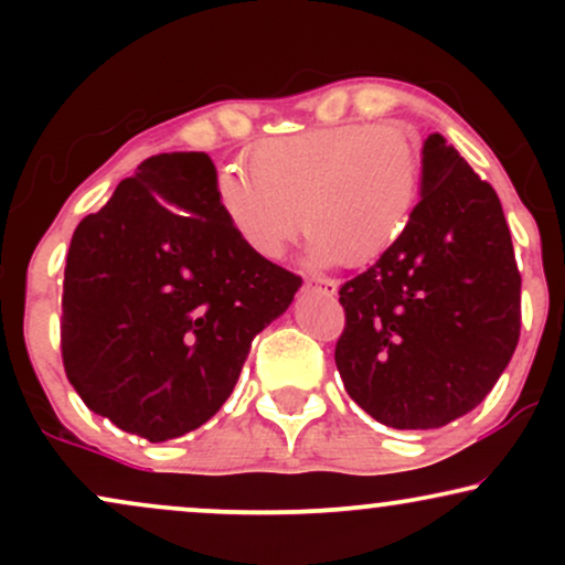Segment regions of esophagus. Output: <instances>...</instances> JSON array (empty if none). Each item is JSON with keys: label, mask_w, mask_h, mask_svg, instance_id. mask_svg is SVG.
Here are the masks:
<instances>
[{"label": "esophagus", "mask_w": 565, "mask_h": 565, "mask_svg": "<svg viewBox=\"0 0 565 565\" xmlns=\"http://www.w3.org/2000/svg\"><path fill=\"white\" fill-rule=\"evenodd\" d=\"M305 287L319 289V291H323V295H334L337 281H332V278H308V281H305Z\"/></svg>", "instance_id": "obj_1"}]
</instances>
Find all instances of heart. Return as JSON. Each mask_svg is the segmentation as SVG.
Wrapping results in <instances>:
<instances>
[{"label":"heart","instance_id":"heart-1","mask_svg":"<svg viewBox=\"0 0 565 565\" xmlns=\"http://www.w3.org/2000/svg\"><path fill=\"white\" fill-rule=\"evenodd\" d=\"M423 188L417 142L395 125H342L257 142L217 180L242 242L276 260L302 228L316 263L364 268L404 238Z\"/></svg>","mask_w":565,"mask_h":565}]
</instances>
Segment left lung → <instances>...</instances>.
<instances>
[{"mask_svg":"<svg viewBox=\"0 0 565 565\" xmlns=\"http://www.w3.org/2000/svg\"><path fill=\"white\" fill-rule=\"evenodd\" d=\"M412 223L372 268L340 287L334 348L345 391L398 430L468 414L510 364L521 334V274L502 204L433 132Z\"/></svg>","mask_w":565,"mask_h":565,"instance_id":"8db88e82","label":"left lung"}]
</instances>
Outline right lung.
<instances>
[{
  "instance_id": "obj_1",
  "label": "right lung",
  "mask_w": 565,
  "mask_h": 565,
  "mask_svg": "<svg viewBox=\"0 0 565 565\" xmlns=\"http://www.w3.org/2000/svg\"><path fill=\"white\" fill-rule=\"evenodd\" d=\"M302 278L255 255L217 204L206 153L146 159L76 225L61 350L87 408L151 444L196 430Z\"/></svg>"
}]
</instances>
